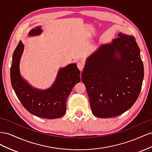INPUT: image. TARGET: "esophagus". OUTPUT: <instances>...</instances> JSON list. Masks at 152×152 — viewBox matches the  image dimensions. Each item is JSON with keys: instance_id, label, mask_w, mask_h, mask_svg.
<instances>
[{"instance_id": "34e87169", "label": "esophagus", "mask_w": 152, "mask_h": 152, "mask_svg": "<svg viewBox=\"0 0 152 152\" xmlns=\"http://www.w3.org/2000/svg\"><path fill=\"white\" fill-rule=\"evenodd\" d=\"M77 67L79 68V70L80 71H82V70H83V68L84 67V63L82 61H77Z\"/></svg>"}]
</instances>
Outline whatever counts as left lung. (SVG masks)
Instances as JSON below:
<instances>
[{"label":"left lung","instance_id":"left-lung-1","mask_svg":"<svg viewBox=\"0 0 152 152\" xmlns=\"http://www.w3.org/2000/svg\"><path fill=\"white\" fill-rule=\"evenodd\" d=\"M144 77L140 49L133 36L119 33L89 56L82 72L92 113L110 118L126 112L140 95Z\"/></svg>","mask_w":152,"mask_h":152}]
</instances>
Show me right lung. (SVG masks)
Wrapping results in <instances>:
<instances>
[{"mask_svg":"<svg viewBox=\"0 0 152 152\" xmlns=\"http://www.w3.org/2000/svg\"><path fill=\"white\" fill-rule=\"evenodd\" d=\"M40 26L31 29L29 35H39ZM24 49L20 40L15 50L10 70L11 82L18 98L23 107L32 115L48 119L58 118L65 115L66 102L74 86L80 81V70L76 64H71L59 70L56 82L48 90L32 88L22 79L20 60Z\"/></svg>","mask_w":152,"mask_h":152,"instance_id":"obj_1","label":"right lung"}]
</instances>
